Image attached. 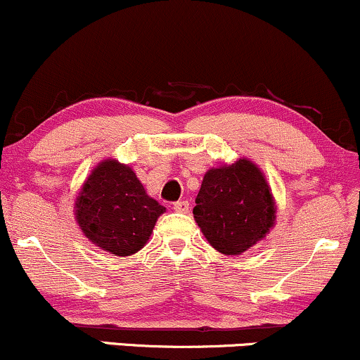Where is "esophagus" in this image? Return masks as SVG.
I'll return each instance as SVG.
<instances>
[{
    "label": "esophagus",
    "instance_id": "1",
    "mask_svg": "<svg viewBox=\"0 0 360 360\" xmlns=\"http://www.w3.org/2000/svg\"><path fill=\"white\" fill-rule=\"evenodd\" d=\"M173 209L176 212H188V200H179L173 204Z\"/></svg>",
    "mask_w": 360,
    "mask_h": 360
}]
</instances>
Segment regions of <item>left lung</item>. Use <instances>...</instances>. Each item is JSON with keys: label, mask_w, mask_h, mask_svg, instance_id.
I'll return each mask as SVG.
<instances>
[{"label": "left lung", "mask_w": 360, "mask_h": 360, "mask_svg": "<svg viewBox=\"0 0 360 360\" xmlns=\"http://www.w3.org/2000/svg\"><path fill=\"white\" fill-rule=\"evenodd\" d=\"M277 205L265 173L248 158L205 172L193 219L214 250L241 255L276 224Z\"/></svg>", "instance_id": "left-lung-1"}]
</instances>
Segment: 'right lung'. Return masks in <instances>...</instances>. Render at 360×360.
Instances as JSON below:
<instances>
[{
  "instance_id": "right-lung-1",
  "label": "right lung",
  "mask_w": 360,
  "mask_h": 360,
  "mask_svg": "<svg viewBox=\"0 0 360 360\" xmlns=\"http://www.w3.org/2000/svg\"><path fill=\"white\" fill-rule=\"evenodd\" d=\"M167 209L148 195L129 165L102 160L79 188L75 219L93 245L114 257H129L149 241Z\"/></svg>"
}]
</instances>
